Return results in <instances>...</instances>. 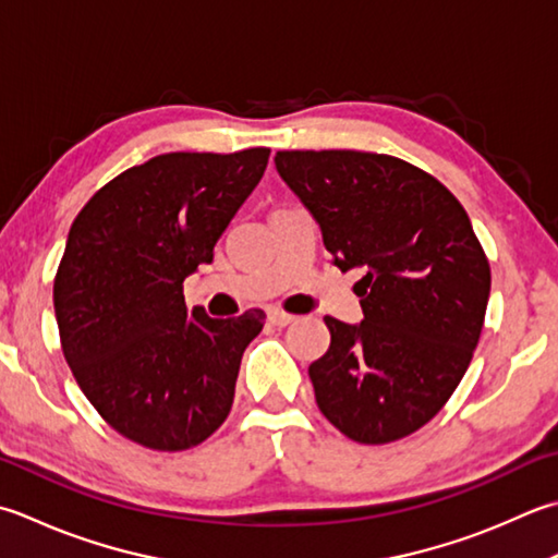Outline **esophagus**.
<instances>
[{"label": "esophagus", "instance_id": "obj_1", "mask_svg": "<svg viewBox=\"0 0 558 558\" xmlns=\"http://www.w3.org/2000/svg\"><path fill=\"white\" fill-rule=\"evenodd\" d=\"M294 319H298V316H292V314L282 312V310H268V322H270L272 326H288V324H292Z\"/></svg>", "mask_w": 558, "mask_h": 558}]
</instances>
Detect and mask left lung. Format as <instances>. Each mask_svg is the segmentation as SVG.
Returning a JSON list of instances; mask_svg holds the SVG:
<instances>
[{"mask_svg": "<svg viewBox=\"0 0 558 558\" xmlns=\"http://www.w3.org/2000/svg\"><path fill=\"white\" fill-rule=\"evenodd\" d=\"M276 169L357 282L365 319L326 316L310 365L319 411L355 442L407 438L460 385L484 329L490 268L462 203L413 163L355 149H286Z\"/></svg>", "mask_w": 558, "mask_h": 558, "instance_id": "1", "label": "left lung"}]
</instances>
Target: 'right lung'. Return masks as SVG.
Segmentation results:
<instances>
[{
  "label": "right lung",
  "mask_w": 558,
  "mask_h": 558,
  "mask_svg": "<svg viewBox=\"0 0 558 558\" xmlns=\"http://www.w3.org/2000/svg\"><path fill=\"white\" fill-rule=\"evenodd\" d=\"M268 147L169 151L98 189L70 227L52 286L76 385L123 438L181 452L220 428L266 314L210 319L183 280L264 177Z\"/></svg>",
  "instance_id": "add662e5"
}]
</instances>
